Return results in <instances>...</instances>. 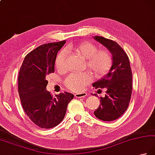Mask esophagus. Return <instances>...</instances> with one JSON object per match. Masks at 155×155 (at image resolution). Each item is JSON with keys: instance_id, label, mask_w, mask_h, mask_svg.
<instances>
[{"instance_id": "1", "label": "esophagus", "mask_w": 155, "mask_h": 155, "mask_svg": "<svg viewBox=\"0 0 155 155\" xmlns=\"http://www.w3.org/2000/svg\"><path fill=\"white\" fill-rule=\"evenodd\" d=\"M87 95V93H84V92H82V93H76L74 96L76 97L77 98H82V97H86Z\"/></svg>"}]
</instances>
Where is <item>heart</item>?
<instances>
[{
	"label": "heart",
	"mask_w": 155,
	"mask_h": 155,
	"mask_svg": "<svg viewBox=\"0 0 155 155\" xmlns=\"http://www.w3.org/2000/svg\"><path fill=\"white\" fill-rule=\"evenodd\" d=\"M75 54L86 59L85 66L87 69L96 77L103 76L110 71L113 65V56L107 49L98 50L96 45L91 42H83L75 47L67 48ZM56 68L59 71L66 68V51L62 50L58 55L56 60ZM91 77L87 72L72 73L64 80V84L68 89L74 92H81L89 84Z\"/></svg>",
	"instance_id": "1"
}]
</instances>
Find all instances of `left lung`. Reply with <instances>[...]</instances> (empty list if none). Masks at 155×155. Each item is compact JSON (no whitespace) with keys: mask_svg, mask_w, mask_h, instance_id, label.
<instances>
[{"mask_svg":"<svg viewBox=\"0 0 155 155\" xmlns=\"http://www.w3.org/2000/svg\"><path fill=\"white\" fill-rule=\"evenodd\" d=\"M94 38L110 50L114 59L110 72L93 84L95 89H107L104 97H100L101 104L94 114L101 120L114 121L126 111L131 99L132 73L129 58L116 41L101 36Z\"/></svg>","mask_w":155,"mask_h":155,"instance_id":"left-lung-1","label":"left lung"}]
</instances>
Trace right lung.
<instances>
[{
  "mask_svg": "<svg viewBox=\"0 0 155 155\" xmlns=\"http://www.w3.org/2000/svg\"><path fill=\"white\" fill-rule=\"evenodd\" d=\"M66 41L45 44L25 56L18 77V91L23 109L31 122L50 129L62 122L72 94L64 92L53 97L45 89L46 77L54 72L56 56Z\"/></svg>",
  "mask_w": 155,
  "mask_h": 155,
  "instance_id": "add662e5",
  "label": "right lung"
}]
</instances>
